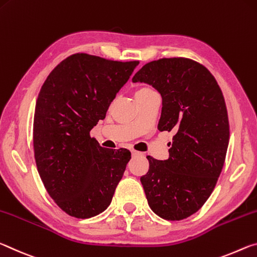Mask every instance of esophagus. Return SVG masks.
I'll use <instances>...</instances> for the list:
<instances>
[{"instance_id": "1", "label": "esophagus", "mask_w": 257, "mask_h": 257, "mask_svg": "<svg viewBox=\"0 0 257 257\" xmlns=\"http://www.w3.org/2000/svg\"><path fill=\"white\" fill-rule=\"evenodd\" d=\"M131 153H132L133 156H138V155H140V153H139V151H137V150H131Z\"/></svg>"}]
</instances>
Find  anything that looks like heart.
<instances>
[{
	"label": "heart",
	"mask_w": 257,
	"mask_h": 257,
	"mask_svg": "<svg viewBox=\"0 0 257 257\" xmlns=\"http://www.w3.org/2000/svg\"><path fill=\"white\" fill-rule=\"evenodd\" d=\"M156 93V92L154 91V89H151L150 86L148 85H141L139 86L138 89L136 90V98L137 99H140V98H145V96H148Z\"/></svg>",
	"instance_id": "b5f03b06"
}]
</instances>
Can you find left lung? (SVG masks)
Returning <instances> with one entry per match:
<instances>
[{
  "instance_id": "obj_1",
  "label": "left lung",
  "mask_w": 257,
  "mask_h": 257,
  "mask_svg": "<svg viewBox=\"0 0 257 257\" xmlns=\"http://www.w3.org/2000/svg\"><path fill=\"white\" fill-rule=\"evenodd\" d=\"M132 81L161 93L158 130L175 132L167 159L147 156L149 170L140 179L147 200L164 220H183L206 203L223 168L230 138L224 96L211 71L188 58L150 61Z\"/></svg>"
}]
</instances>
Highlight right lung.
Returning <instances> with one entry per match:
<instances>
[{
	"label": "right lung",
	"instance_id": "right-lung-1",
	"mask_svg": "<svg viewBox=\"0 0 257 257\" xmlns=\"http://www.w3.org/2000/svg\"><path fill=\"white\" fill-rule=\"evenodd\" d=\"M138 65L75 53L41 87L34 113V156L46 191L70 216L102 213L123 178L130 150L102 148L90 131L104 119Z\"/></svg>",
	"mask_w": 257,
	"mask_h": 257
}]
</instances>
